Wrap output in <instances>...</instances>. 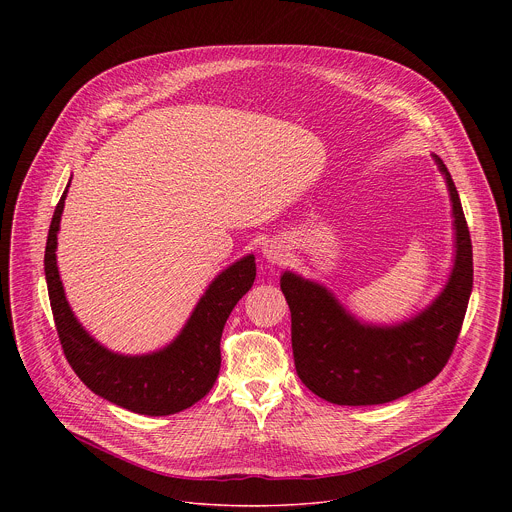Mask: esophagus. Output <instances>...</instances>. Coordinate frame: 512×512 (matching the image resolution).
<instances>
[{
	"mask_svg": "<svg viewBox=\"0 0 512 512\" xmlns=\"http://www.w3.org/2000/svg\"><path fill=\"white\" fill-rule=\"evenodd\" d=\"M261 251L267 263H283V259L287 257V249L279 241H267Z\"/></svg>",
	"mask_w": 512,
	"mask_h": 512,
	"instance_id": "1",
	"label": "esophagus"
}]
</instances>
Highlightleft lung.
I'll return each instance as SVG.
<instances>
[{
    "instance_id": "obj_1",
    "label": "left lung",
    "mask_w": 512,
    "mask_h": 512,
    "mask_svg": "<svg viewBox=\"0 0 512 512\" xmlns=\"http://www.w3.org/2000/svg\"><path fill=\"white\" fill-rule=\"evenodd\" d=\"M454 218V265L431 304L397 324H371L348 312L332 291L294 271L279 285L291 312V348L302 383L334 405L395 401L442 373L456 346L472 294V241L446 164Z\"/></svg>"
}]
</instances>
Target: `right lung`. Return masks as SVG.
I'll return each instance as SVG.
<instances>
[{"instance_id":"add662e5","label":"right lung","mask_w":512,"mask_h":512,"mask_svg":"<svg viewBox=\"0 0 512 512\" xmlns=\"http://www.w3.org/2000/svg\"><path fill=\"white\" fill-rule=\"evenodd\" d=\"M68 186L70 182L56 204L44 253L48 298L68 364L95 395L127 411L160 417L192 407L212 389L221 371L223 328L255 281V255L241 257L208 283L170 344L145 354L113 352L77 320L60 281L56 247Z\"/></svg>"}]
</instances>
